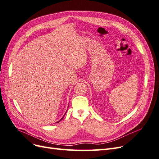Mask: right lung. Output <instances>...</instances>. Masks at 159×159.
Returning <instances> with one entry per match:
<instances>
[{"mask_svg": "<svg viewBox=\"0 0 159 159\" xmlns=\"http://www.w3.org/2000/svg\"><path fill=\"white\" fill-rule=\"evenodd\" d=\"M66 111H67V110H66ZM66 112H65V114H66ZM65 115H64V116H63V117H62V118H61V120H59V121H57V123H58V122H59V121H61V120H63V117H64V116H65Z\"/></svg>", "mask_w": 159, "mask_h": 159, "instance_id": "1", "label": "right lung"}]
</instances>
